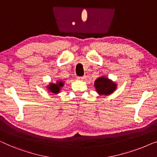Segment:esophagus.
Returning a JSON list of instances; mask_svg holds the SVG:
<instances>
[{
	"instance_id": "1",
	"label": "esophagus",
	"mask_w": 157,
	"mask_h": 157,
	"mask_svg": "<svg viewBox=\"0 0 157 157\" xmlns=\"http://www.w3.org/2000/svg\"><path fill=\"white\" fill-rule=\"evenodd\" d=\"M86 78V76H82V77H78V79L79 80H84Z\"/></svg>"
}]
</instances>
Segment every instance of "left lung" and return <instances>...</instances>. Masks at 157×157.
Segmentation results:
<instances>
[{
	"label": "left lung",
	"instance_id": "8db88e82",
	"mask_svg": "<svg viewBox=\"0 0 157 157\" xmlns=\"http://www.w3.org/2000/svg\"><path fill=\"white\" fill-rule=\"evenodd\" d=\"M97 91L100 94H108L112 93L116 88V85L106 78H98L94 82Z\"/></svg>",
	"mask_w": 157,
	"mask_h": 157
}]
</instances>
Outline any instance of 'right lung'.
Returning a JSON list of instances; mask_svg holds the SVG:
<instances>
[{
    "instance_id": "1",
    "label": "right lung",
    "mask_w": 157,
    "mask_h": 157,
    "mask_svg": "<svg viewBox=\"0 0 157 157\" xmlns=\"http://www.w3.org/2000/svg\"><path fill=\"white\" fill-rule=\"evenodd\" d=\"M64 83L63 82H58L57 84H50L49 87L50 91L53 92L55 94H57L59 92V90H60L61 87H63Z\"/></svg>"
}]
</instances>
